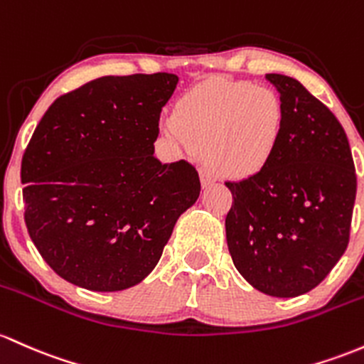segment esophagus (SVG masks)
<instances>
[{
  "label": "esophagus",
  "mask_w": 364,
  "mask_h": 364,
  "mask_svg": "<svg viewBox=\"0 0 364 364\" xmlns=\"http://www.w3.org/2000/svg\"><path fill=\"white\" fill-rule=\"evenodd\" d=\"M215 179H218V176L214 174L213 169H209V167H202V169H200V181H202V186L213 185Z\"/></svg>",
  "instance_id": "obj_1"
}]
</instances>
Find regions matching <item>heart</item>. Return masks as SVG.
<instances>
[{"label": "heart", "instance_id": "heart-1", "mask_svg": "<svg viewBox=\"0 0 364 364\" xmlns=\"http://www.w3.org/2000/svg\"><path fill=\"white\" fill-rule=\"evenodd\" d=\"M282 124V102L271 90L209 79L179 98L174 119H164L161 129L176 145L205 150L219 173L249 178L271 161Z\"/></svg>", "mask_w": 364, "mask_h": 364}]
</instances>
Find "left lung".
I'll list each match as a JSON object with an SVG mask.
<instances>
[{
  "instance_id": "obj_1",
  "label": "left lung",
  "mask_w": 364,
  "mask_h": 364,
  "mask_svg": "<svg viewBox=\"0 0 364 364\" xmlns=\"http://www.w3.org/2000/svg\"><path fill=\"white\" fill-rule=\"evenodd\" d=\"M279 93L282 133L261 173L226 181L233 195L226 240L254 289L297 297L319 285L346 252L356 169L344 127L297 79L266 74Z\"/></svg>"
}]
</instances>
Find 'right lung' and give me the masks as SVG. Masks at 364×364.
<instances>
[{
    "instance_id": "right-lung-1",
    "label": "right lung",
    "mask_w": 364,
    "mask_h": 364,
    "mask_svg": "<svg viewBox=\"0 0 364 364\" xmlns=\"http://www.w3.org/2000/svg\"><path fill=\"white\" fill-rule=\"evenodd\" d=\"M178 75H105L62 95L22 157L27 231L67 282L117 292L157 266L176 221L200 193L186 161L154 157Z\"/></svg>"
}]
</instances>
